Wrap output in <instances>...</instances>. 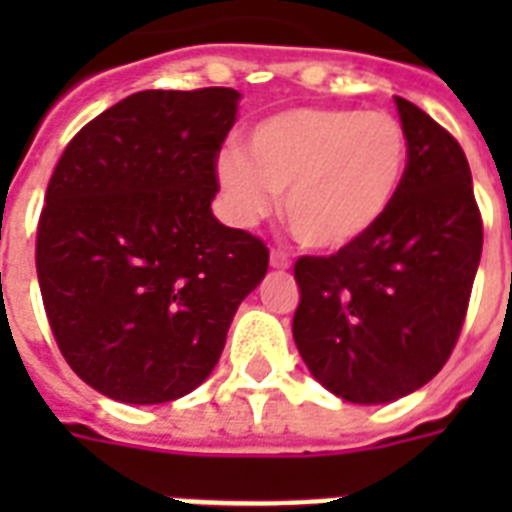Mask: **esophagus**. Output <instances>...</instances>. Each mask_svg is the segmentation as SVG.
Instances as JSON below:
<instances>
[{"mask_svg":"<svg viewBox=\"0 0 512 512\" xmlns=\"http://www.w3.org/2000/svg\"><path fill=\"white\" fill-rule=\"evenodd\" d=\"M271 265L273 268H279V271H284V268L292 265V257H289L284 249H271Z\"/></svg>","mask_w":512,"mask_h":512,"instance_id":"esophagus-1","label":"esophagus"}]
</instances>
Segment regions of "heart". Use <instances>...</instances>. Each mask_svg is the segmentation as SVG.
<instances>
[{
	"instance_id": "1",
	"label": "heart",
	"mask_w": 512,
	"mask_h": 512,
	"mask_svg": "<svg viewBox=\"0 0 512 512\" xmlns=\"http://www.w3.org/2000/svg\"><path fill=\"white\" fill-rule=\"evenodd\" d=\"M409 140L396 116L305 106L249 130L247 154L225 146L217 183L233 217L252 223L284 193V217L303 247L337 252L372 233L406 177Z\"/></svg>"
}]
</instances>
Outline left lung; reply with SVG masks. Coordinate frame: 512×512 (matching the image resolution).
Returning a JSON list of instances; mask_svg holds the SVG:
<instances>
[{
	"label": "left lung",
	"mask_w": 512,
	"mask_h": 512,
	"mask_svg": "<svg viewBox=\"0 0 512 512\" xmlns=\"http://www.w3.org/2000/svg\"><path fill=\"white\" fill-rule=\"evenodd\" d=\"M406 177L380 225L353 247L295 263L292 321L311 374L350 404L422 388L449 361L468 313L484 220L460 143L396 98Z\"/></svg>",
	"instance_id": "left-lung-1"
}]
</instances>
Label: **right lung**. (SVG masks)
<instances>
[{
  "label": "right lung",
  "mask_w": 512,
  "mask_h": 512,
  "mask_svg": "<svg viewBox=\"0 0 512 512\" xmlns=\"http://www.w3.org/2000/svg\"><path fill=\"white\" fill-rule=\"evenodd\" d=\"M239 92L146 90L76 132L36 225L52 335L90 388L164 404L207 380L268 247L212 215Z\"/></svg>",
  "instance_id": "add662e5"
}]
</instances>
